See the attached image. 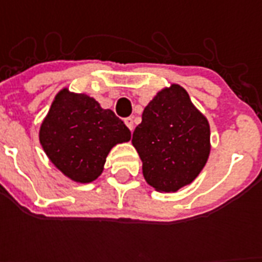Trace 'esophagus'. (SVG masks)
Instances as JSON below:
<instances>
[{
	"label": "esophagus",
	"instance_id": "1",
	"mask_svg": "<svg viewBox=\"0 0 262 262\" xmlns=\"http://www.w3.org/2000/svg\"><path fill=\"white\" fill-rule=\"evenodd\" d=\"M125 125L129 127V130L133 132V129H135V123H133V118H132V117H129V118H125Z\"/></svg>",
	"mask_w": 262,
	"mask_h": 262
}]
</instances>
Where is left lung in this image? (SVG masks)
Returning <instances> with one entry per match:
<instances>
[{"mask_svg":"<svg viewBox=\"0 0 262 262\" xmlns=\"http://www.w3.org/2000/svg\"><path fill=\"white\" fill-rule=\"evenodd\" d=\"M205 115L178 84L159 91L143 111L132 144L143 162V175L155 190L174 193L197 178L211 151Z\"/></svg>","mask_w":262,"mask_h":262,"instance_id":"obj_1","label":"left lung"}]
</instances>
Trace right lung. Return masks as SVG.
Returning a JSON list of instances; mask_svg holds the SVG:
<instances>
[{
	"label": "right lung",
	"instance_id": "obj_1",
	"mask_svg": "<svg viewBox=\"0 0 262 262\" xmlns=\"http://www.w3.org/2000/svg\"><path fill=\"white\" fill-rule=\"evenodd\" d=\"M130 130L94 98L63 88L43 119L39 141L50 162L72 181L90 183L103 172L111 148L130 140Z\"/></svg>",
	"mask_w": 262,
	"mask_h": 262
}]
</instances>
